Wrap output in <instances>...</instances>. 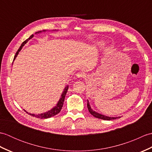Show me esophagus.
Masks as SVG:
<instances>
[{
	"label": "esophagus",
	"instance_id": "obj_1",
	"mask_svg": "<svg viewBox=\"0 0 152 152\" xmlns=\"http://www.w3.org/2000/svg\"><path fill=\"white\" fill-rule=\"evenodd\" d=\"M76 76H78V78H83L85 76V74L83 72H79L76 74Z\"/></svg>",
	"mask_w": 152,
	"mask_h": 152
}]
</instances>
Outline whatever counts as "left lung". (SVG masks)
<instances>
[{
	"label": "left lung",
	"instance_id": "left-lung-1",
	"mask_svg": "<svg viewBox=\"0 0 152 152\" xmlns=\"http://www.w3.org/2000/svg\"><path fill=\"white\" fill-rule=\"evenodd\" d=\"M87 106H88V110L90 112V114H91L92 115L94 116L95 118H99V119H104V120H112V119H115L118 118H120V117H118V118H114V117H108V116H105L104 115H102V114H100L99 113H96L95 111H93V110L90 107V105L88 102V104H87Z\"/></svg>",
	"mask_w": 152,
	"mask_h": 152
}]
</instances>
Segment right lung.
Instances as JSON below:
<instances>
[{"instance_id": "right-lung-1", "label": "right lung", "mask_w": 152, "mask_h": 152, "mask_svg": "<svg viewBox=\"0 0 152 152\" xmlns=\"http://www.w3.org/2000/svg\"><path fill=\"white\" fill-rule=\"evenodd\" d=\"M37 32L36 33V34H37ZM33 36H34V35H33V34H32L31 36L29 38H27V39L26 40H25V41L23 42V43L21 44V46L19 47V48L18 49V50L17 51V52H16V53H15V55L14 58V60L15 59V57H17L18 54V53H19V51L21 50L22 47L24 45H25V44H26L28 40H29L30 39H31V38L33 37ZM68 89H69V86H67L66 87H65V88H64V91H63V94H62V95H61V98L60 99V100L59 101V102L57 103V106H55V107H54L53 109H51V110L48 111V112H47L43 113V114H38V115L31 114H29V113L27 112L26 111H25V112H26L27 113V114H30L31 115L33 116V117L37 118H40V119H46V118H51V117H53V116L57 115V114H59V113L61 112V109H62L63 105V102H64V98H65V95H66V92H67V90H68Z\"/></svg>"}]
</instances>
